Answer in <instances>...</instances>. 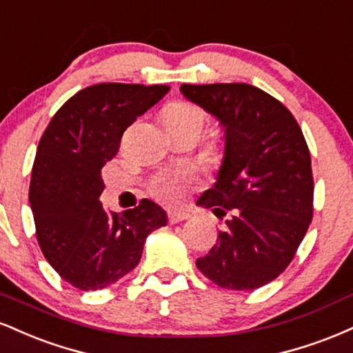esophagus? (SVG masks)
Masks as SVG:
<instances>
[{"mask_svg": "<svg viewBox=\"0 0 353 353\" xmlns=\"http://www.w3.org/2000/svg\"><path fill=\"white\" fill-rule=\"evenodd\" d=\"M189 217H190V214L184 212V210H172V212H169L168 221L171 222V224H177V222L185 221V219H189Z\"/></svg>", "mask_w": 353, "mask_h": 353, "instance_id": "34e87169", "label": "esophagus"}]
</instances>
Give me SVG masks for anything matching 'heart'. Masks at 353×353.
Segmentation results:
<instances>
[{
	"label": "heart",
	"instance_id": "obj_1",
	"mask_svg": "<svg viewBox=\"0 0 353 353\" xmlns=\"http://www.w3.org/2000/svg\"><path fill=\"white\" fill-rule=\"evenodd\" d=\"M164 121L169 129H201L208 123V114L197 104L189 101H174L164 109ZM192 177V171L184 169L157 179L152 184V194L164 202H176L182 196V185Z\"/></svg>",
	"mask_w": 353,
	"mask_h": 353
}]
</instances>
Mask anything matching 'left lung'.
Returning <instances> with one entry per match:
<instances>
[{
    "label": "left lung",
    "mask_w": 353,
    "mask_h": 353,
    "mask_svg": "<svg viewBox=\"0 0 353 353\" xmlns=\"http://www.w3.org/2000/svg\"><path fill=\"white\" fill-rule=\"evenodd\" d=\"M181 92L216 117L225 141L216 184L197 201L225 216V228L196 265L224 289H259L287 269L310 225L305 137L281 101L250 84H182Z\"/></svg>",
    "instance_id": "8db88e82"
}]
</instances>
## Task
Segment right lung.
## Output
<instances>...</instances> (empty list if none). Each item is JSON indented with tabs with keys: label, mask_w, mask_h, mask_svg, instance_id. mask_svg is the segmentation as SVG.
Listing matches in <instances>:
<instances>
[{
	"label": "right lung",
	"mask_w": 353,
	"mask_h": 353,
	"mask_svg": "<svg viewBox=\"0 0 353 353\" xmlns=\"http://www.w3.org/2000/svg\"><path fill=\"white\" fill-rule=\"evenodd\" d=\"M169 89L123 83L84 88L43 132L30 184L36 237L52 269L76 289H104L131 272L145 237L168 224L152 201L117 214L108 212L99 196L101 169L119 151L124 131Z\"/></svg>",
	"instance_id": "obj_1"
}]
</instances>
